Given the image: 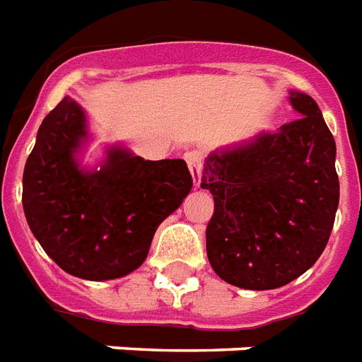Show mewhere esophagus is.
Wrapping results in <instances>:
<instances>
[{
  "label": "esophagus",
  "mask_w": 362,
  "mask_h": 362,
  "mask_svg": "<svg viewBox=\"0 0 362 362\" xmlns=\"http://www.w3.org/2000/svg\"><path fill=\"white\" fill-rule=\"evenodd\" d=\"M186 163H188L189 173H192V178H194V186L202 188L203 155L199 151H189V153H186Z\"/></svg>",
  "instance_id": "34e87169"
}]
</instances>
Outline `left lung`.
I'll use <instances>...</instances> for the list:
<instances>
[{
	"label": "left lung",
	"mask_w": 362,
	"mask_h": 362,
	"mask_svg": "<svg viewBox=\"0 0 362 362\" xmlns=\"http://www.w3.org/2000/svg\"><path fill=\"white\" fill-rule=\"evenodd\" d=\"M299 119L215 149L202 188L215 199L209 263L243 290H276L317 263L339 203L336 141L317 101L288 92Z\"/></svg>",
	"instance_id": "1"
}]
</instances>
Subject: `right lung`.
Masks as SVG:
<instances>
[{
	"mask_svg": "<svg viewBox=\"0 0 362 362\" xmlns=\"http://www.w3.org/2000/svg\"><path fill=\"white\" fill-rule=\"evenodd\" d=\"M92 141L84 107L65 98L47 115L23 174L32 234L61 269L84 280H115L141 267L155 230L194 186L184 159L146 160L127 146L82 165Z\"/></svg>",
	"mask_w": 362,
	"mask_h": 362,
	"instance_id": "obj_1",
	"label": "right lung"
}]
</instances>
